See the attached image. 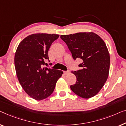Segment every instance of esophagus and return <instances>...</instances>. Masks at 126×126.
<instances>
[{
	"instance_id": "obj_1",
	"label": "esophagus",
	"mask_w": 126,
	"mask_h": 126,
	"mask_svg": "<svg viewBox=\"0 0 126 126\" xmlns=\"http://www.w3.org/2000/svg\"><path fill=\"white\" fill-rule=\"evenodd\" d=\"M70 71H64V74H65V75H67V74H68L69 73H70Z\"/></svg>"
}]
</instances>
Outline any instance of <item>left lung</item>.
Masks as SVG:
<instances>
[{"mask_svg": "<svg viewBox=\"0 0 126 126\" xmlns=\"http://www.w3.org/2000/svg\"><path fill=\"white\" fill-rule=\"evenodd\" d=\"M74 60L81 59V70L72 71L77 82L70 88L81 98L94 96L102 89L109 77L110 57L103 40L96 33L78 32L62 35Z\"/></svg>", "mask_w": 126, "mask_h": 126, "instance_id": "1", "label": "left lung"}]
</instances>
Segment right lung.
<instances>
[{
	"label": "right lung",
	"instance_id": "obj_1",
	"mask_svg": "<svg viewBox=\"0 0 126 126\" xmlns=\"http://www.w3.org/2000/svg\"><path fill=\"white\" fill-rule=\"evenodd\" d=\"M59 36L43 33L30 35L16 51L14 62L17 79L24 91L35 100L50 96L63 74L62 71L43 67L46 60L49 61L48 51L51 44Z\"/></svg>",
	"mask_w": 126,
	"mask_h": 126
}]
</instances>
